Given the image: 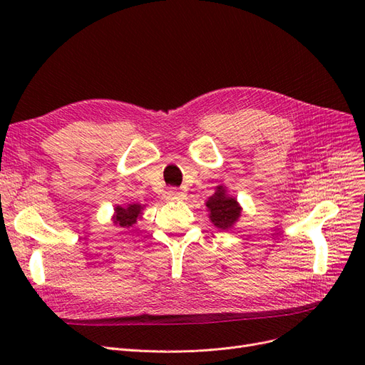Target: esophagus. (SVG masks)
<instances>
[{
  "label": "esophagus",
  "instance_id": "esophagus-1",
  "mask_svg": "<svg viewBox=\"0 0 365 365\" xmlns=\"http://www.w3.org/2000/svg\"><path fill=\"white\" fill-rule=\"evenodd\" d=\"M165 200L168 201H181L184 200V193L176 190V189H170L168 193H165Z\"/></svg>",
  "mask_w": 365,
  "mask_h": 365
}]
</instances>
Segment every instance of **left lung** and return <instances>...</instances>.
Wrapping results in <instances>:
<instances>
[{
  "mask_svg": "<svg viewBox=\"0 0 365 365\" xmlns=\"http://www.w3.org/2000/svg\"><path fill=\"white\" fill-rule=\"evenodd\" d=\"M205 205L208 208L210 220L215 224V227L220 230L231 228L240 217L242 208L239 202L236 201V197H231L227 193V189L224 185L216 187L215 195L208 197Z\"/></svg>",
  "mask_w": 365,
  "mask_h": 365,
  "instance_id": "1",
  "label": "left lung"
}]
</instances>
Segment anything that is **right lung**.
<instances>
[{"label":"right lung","instance_id":"obj_1","mask_svg":"<svg viewBox=\"0 0 365 365\" xmlns=\"http://www.w3.org/2000/svg\"><path fill=\"white\" fill-rule=\"evenodd\" d=\"M143 207L140 204H128L125 207L117 205L114 208V225L120 228H129L137 222V219L141 216Z\"/></svg>","mask_w":365,"mask_h":365}]
</instances>
